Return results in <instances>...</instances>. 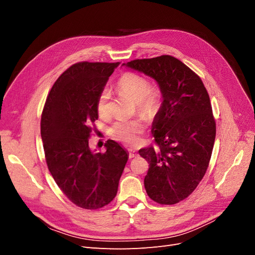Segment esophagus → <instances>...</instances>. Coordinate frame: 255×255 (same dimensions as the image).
<instances>
[{"label":"esophagus","instance_id":"esophagus-1","mask_svg":"<svg viewBox=\"0 0 255 255\" xmlns=\"http://www.w3.org/2000/svg\"><path fill=\"white\" fill-rule=\"evenodd\" d=\"M136 156H138L137 151H135V150H133V149H128V157H129V158H134V157H136Z\"/></svg>","mask_w":255,"mask_h":255}]
</instances>
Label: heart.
<instances>
[{"mask_svg":"<svg viewBox=\"0 0 255 255\" xmlns=\"http://www.w3.org/2000/svg\"><path fill=\"white\" fill-rule=\"evenodd\" d=\"M117 87L122 96L136 103L138 112L148 118H153L160 109L161 96L156 89L150 88V83L144 76L128 72L123 74L118 81ZM110 90L104 88L97 100V111L101 117L110 116ZM144 129L141 120H119L113 126L111 133L113 137L126 143H136L139 141Z\"/></svg>","mask_w":255,"mask_h":255,"instance_id":"heart-1","label":"heart"}]
</instances>
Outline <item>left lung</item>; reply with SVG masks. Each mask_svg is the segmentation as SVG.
<instances>
[{
	"label": "left lung",
	"mask_w": 255,
	"mask_h": 255,
	"mask_svg": "<svg viewBox=\"0 0 255 255\" xmlns=\"http://www.w3.org/2000/svg\"><path fill=\"white\" fill-rule=\"evenodd\" d=\"M156 81L161 105L151 132L158 148L140 149L149 163L148 196L159 204L187 198L204 176L216 137L210 96L201 79L181 60L163 55L122 64Z\"/></svg>",
	"instance_id": "1"
}]
</instances>
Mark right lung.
<instances>
[{
    "label": "right lung",
    "instance_id": "1",
    "mask_svg": "<svg viewBox=\"0 0 255 255\" xmlns=\"http://www.w3.org/2000/svg\"><path fill=\"white\" fill-rule=\"evenodd\" d=\"M120 63L72 65L61 74L45 101L41 138L49 170L72 203L86 210L109 204L117 195L127 150L107 140L104 153L89 148L97 100Z\"/></svg>",
    "mask_w": 255,
    "mask_h": 255
}]
</instances>
